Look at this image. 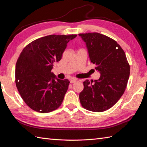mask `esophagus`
Returning a JSON list of instances; mask_svg holds the SVG:
<instances>
[{"label":"esophagus","instance_id":"esophagus-1","mask_svg":"<svg viewBox=\"0 0 147 147\" xmlns=\"http://www.w3.org/2000/svg\"><path fill=\"white\" fill-rule=\"evenodd\" d=\"M75 82H76V79H72V80H70V83H75Z\"/></svg>","mask_w":147,"mask_h":147}]
</instances>
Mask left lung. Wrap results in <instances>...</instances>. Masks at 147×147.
<instances>
[{"label": "left lung", "mask_w": 147, "mask_h": 147, "mask_svg": "<svg viewBox=\"0 0 147 147\" xmlns=\"http://www.w3.org/2000/svg\"><path fill=\"white\" fill-rule=\"evenodd\" d=\"M79 36L86 43L90 61L100 73L98 80L83 82L80 103L88 111H107L116 104L126 88L130 66L126 54L116 41L102 34L80 33Z\"/></svg>", "instance_id": "left-lung-1"}]
</instances>
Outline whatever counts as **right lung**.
I'll return each mask as SVG.
<instances>
[{"label":"right lung","instance_id":"obj_1","mask_svg":"<svg viewBox=\"0 0 147 147\" xmlns=\"http://www.w3.org/2000/svg\"><path fill=\"white\" fill-rule=\"evenodd\" d=\"M76 35H51L32 42L23 49L16 65V85L26 105L33 111L47 113L60 107L69 81L52 73L70 40Z\"/></svg>","mask_w":147,"mask_h":147}]
</instances>
